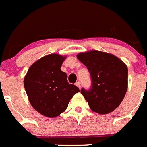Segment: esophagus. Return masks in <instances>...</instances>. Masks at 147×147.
I'll use <instances>...</instances> for the list:
<instances>
[{
    "label": "esophagus",
    "instance_id": "esophagus-1",
    "mask_svg": "<svg viewBox=\"0 0 147 147\" xmlns=\"http://www.w3.org/2000/svg\"><path fill=\"white\" fill-rule=\"evenodd\" d=\"M76 85L78 88H81V84H80V82H77L76 83Z\"/></svg>",
    "mask_w": 147,
    "mask_h": 147
}]
</instances>
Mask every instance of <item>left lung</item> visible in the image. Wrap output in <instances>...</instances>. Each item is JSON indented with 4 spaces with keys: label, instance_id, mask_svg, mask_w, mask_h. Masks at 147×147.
Listing matches in <instances>:
<instances>
[{
    "label": "left lung",
    "instance_id": "left-lung-1",
    "mask_svg": "<svg viewBox=\"0 0 147 147\" xmlns=\"http://www.w3.org/2000/svg\"><path fill=\"white\" fill-rule=\"evenodd\" d=\"M77 58L91 76V88L81 90L90 108L100 114L112 112L121 105L127 90V65L115 55L98 50L81 53Z\"/></svg>",
    "mask_w": 147,
    "mask_h": 147
}]
</instances>
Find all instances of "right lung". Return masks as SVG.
Here are the masks:
<instances>
[{"instance_id": "1", "label": "right lung", "mask_w": 147, "mask_h": 147, "mask_svg": "<svg viewBox=\"0 0 147 147\" xmlns=\"http://www.w3.org/2000/svg\"><path fill=\"white\" fill-rule=\"evenodd\" d=\"M66 56L49 54L37 60L28 69L24 85L30 103L36 111L48 117H55L66 110L69 101L80 92L69 84L61 70Z\"/></svg>"}]
</instances>
